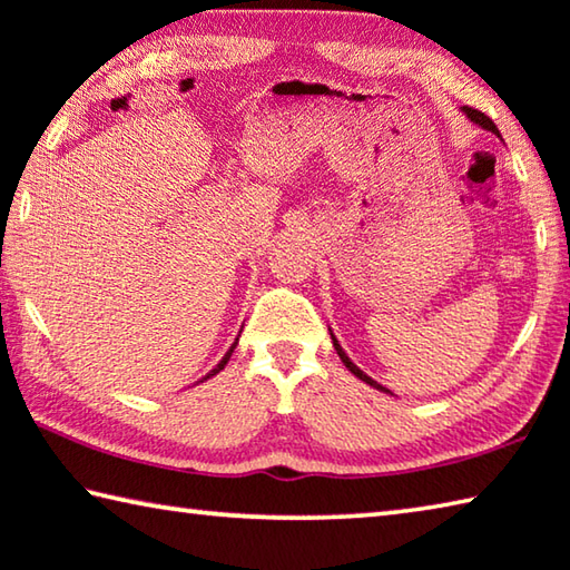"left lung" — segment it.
<instances>
[{"label":"left lung","mask_w":570,"mask_h":570,"mask_svg":"<svg viewBox=\"0 0 570 570\" xmlns=\"http://www.w3.org/2000/svg\"><path fill=\"white\" fill-rule=\"evenodd\" d=\"M463 111H465V117H469L471 121H475V124H479V127H483V129H489V131H493V134H499V129H495V124L489 119V117H485V114L483 111H479V109H473V107H463ZM331 331V328H328ZM331 341H334V348H336V354L341 356V361H344V366L351 371V374H354V376H358L361 381H366V384L368 386H374V389H379V391H386L384 386H381V384H376V381L374 379H371V376H366L364 374V371H361L356 364H354V361H351L348 356H346V351L344 348H341L338 346V341H336V336L334 334H331Z\"/></svg>","instance_id":"1"}]
</instances>
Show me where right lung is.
<instances>
[{"mask_svg": "<svg viewBox=\"0 0 570 570\" xmlns=\"http://www.w3.org/2000/svg\"><path fill=\"white\" fill-rule=\"evenodd\" d=\"M232 351H234V346L229 348V354H226L222 361H219V364H216V368H212V374L209 376H214V374H219V371L226 366V361H229V356H232ZM209 376H206V379H209Z\"/></svg>", "mask_w": 570, "mask_h": 570, "instance_id": "obj_1", "label": "right lung"}]
</instances>
